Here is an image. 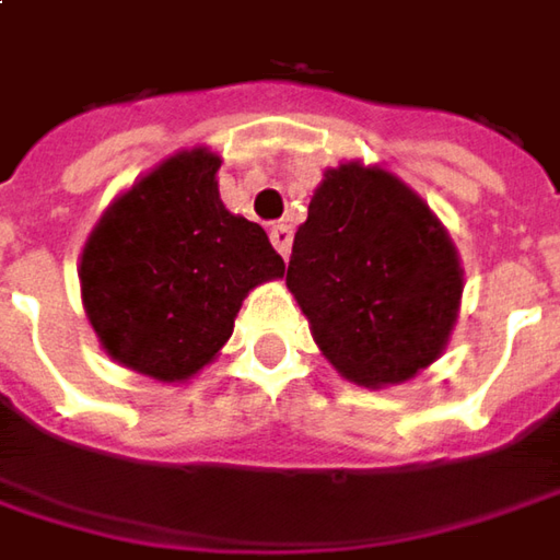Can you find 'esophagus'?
Returning <instances> with one entry per match:
<instances>
[{"label": "esophagus", "mask_w": 560, "mask_h": 560, "mask_svg": "<svg viewBox=\"0 0 560 560\" xmlns=\"http://www.w3.org/2000/svg\"><path fill=\"white\" fill-rule=\"evenodd\" d=\"M269 238H272V244H276V250H279L281 257L291 254V225H284V222L272 225V229H269Z\"/></svg>", "instance_id": "obj_1"}]
</instances>
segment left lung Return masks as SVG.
<instances>
[{
  "label": "left lung",
  "mask_w": 560,
  "mask_h": 560,
  "mask_svg": "<svg viewBox=\"0 0 560 560\" xmlns=\"http://www.w3.org/2000/svg\"><path fill=\"white\" fill-rule=\"evenodd\" d=\"M288 288L340 375L381 387L443 353L462 266L412 188L377 166L343 164L325 173L294 235Z\"/></svg>",
  "instance_id": "8db88e82"
}]
</instances>
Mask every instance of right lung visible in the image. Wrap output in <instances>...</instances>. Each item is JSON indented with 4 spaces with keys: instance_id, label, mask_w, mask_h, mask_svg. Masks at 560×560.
<instances>
[{
    "instance_id": "1",
    "label": "right lung",
    "mask_w": 560,
    "mask_h": 560,
    "mask_svg": "<svg viewBox=\"0 0 560 560\" xmlns=\"http://www.w3.org/2000/svg\"><path fill=\"white\" fill-rule=\"evenodd\" d=\"M220 158L183 151L110 203L80 284L110 357L158 381H183L217 357L254 284L284 276L257 222L229 213Z\"/></svg>"
}]
</instances>
